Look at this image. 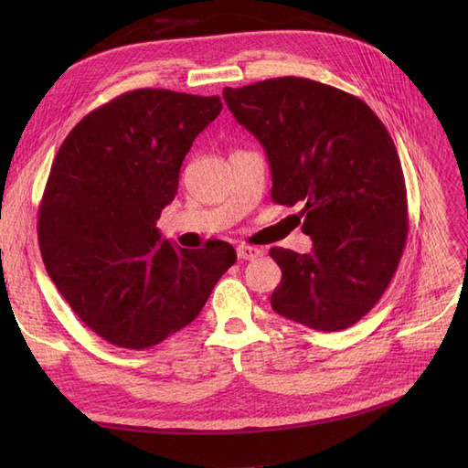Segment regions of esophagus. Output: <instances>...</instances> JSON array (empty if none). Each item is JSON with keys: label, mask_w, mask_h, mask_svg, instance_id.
Here are the masks:
<instances>
[{"label": "esophagus", "mask_w": 468, "mask_h": 468, "mask_svg": "<svg viewBox=\"0 0 468 468\" xmlns=\"http://www.w3.org/2000/svg\"><path fill=\"white\" fill-rule=\"evenodd\" d=\"M236 253H238V260H256L263 251L256 246H238Z\"/></svg>", "instance_id": "34e87169"}]
</instances>
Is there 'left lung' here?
Listing matches in <instances>:
<instances>
[{
  "instance_id": "1",
  "label": "left lung",
  "mask_w": 468,
  "mask_h": 468,
  "mask_svg": "<svg viewBox=\"0 0 468 468\" xmlns=\"http://www.w3.org/2000/svg\"><path fill=\"white\" fill-rule=\"evenodd\" d=\"M234 119L271 165V199L303 205L313 251L271 248L277 314L320 332L359 322L399 269L408 238L406 183L388 131L359 97L306 78L224 88Z\"/></svg>"
}]
</instances>
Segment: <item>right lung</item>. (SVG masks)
I'll return each instance as SVG.
<instances>
[{"label":"right lung","instance_id":"right-lung-1","mask_svg":"<svg viewBox=\"0 0 468 468\" xmlns=\"http://www.w3.org/2000/svg\"><path fill=\"white\" fill-rule=\"evenodd\" d=\"M218 95L134 90L93 109L62 143L38 207V248L64 301L105 342L143 351L191 324L236 263L229 242L176 248L155 220L218 117Z\"/></svg>","mask_w":468,"mask_h":468}]
</instances>
